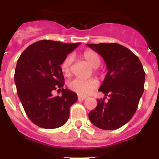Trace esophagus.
Instances as JSON below:
<instances>
[{"mask_svg":"<svg viewBox=\"0 0 159 159\" xmlns=\"http://www.w3.org/2000/svg\"><path fill=\"white\" fill-rule=\"evenodd\" d=\"M86 99V97L85 96H82V95H78V99L79 100H84V99Z\"/></svg>","mask_w":159,"mask_h":159,"instance_id":"34e87169","label":"esophagus"}]
</instances>
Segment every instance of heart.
I'll list each match as a JSON object with an SVG mask.
<instances>
[{
  "label": "heart",
  "instance_id": "obj_1",
  "mask_svg": "<svg viewBox=\"0 0 159 159\" xmlns=\"http://www.w3.org/2000/svg\"><path fill=\"white\" fill-rule=\"evenodd\" d=\"M83 58L93 68H97L100 65L101 58L96 52L92 49H87L83 52ZM73 57L68 55L64 58L60 65L61 70L65 75H69L71 73V66L72 64ZM99 83L95 79L83 80V79H74L68 84V88L74 92L81 95H88L98 87Z\"/></svg>",
  "mask_w": 159,
  "mask_h": 159
}]
</instances>
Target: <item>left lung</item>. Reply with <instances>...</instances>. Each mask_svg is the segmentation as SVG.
Instances as JSON below:
<instances>
[{"instance_id": "8db88e82", "label": "left lung", "mask_w": 159, "mask_h": 159, "mask_svg": "<svg viewBox=\"0 0 159 159\" xmlns=\"http://www.w3.org/2000/svg\"><path fill=\"white\" fill-rule=\"evenodd\" d=\"M103 58L108 71L99 91L109 97L98 99L88 117L102 130H116L128 123L135 113L144 91L145 71L137 56L116 43H88Z\"/></svg>"}]
</instances>
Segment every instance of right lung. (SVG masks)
<instances>
[{
	"label": "right lung",
	"instance_id": "right-lung-1",
	"mask_svg": "<svg viewBox=\"0 0 159 159\" xmlns=\"http://www.w3.org/2000/svg\"><path fill=\"white\" fill-rule=\"evenodd\" d=\"M80 44L40 40L29 46L18 59L14 75L17 95L28 117L38 127L57 128L69 118L77 94L63 88L60 64ZM55 89L61 90L62 95L53 97Z\"/></svg>",
	"mask_w": 159,
	"mask_h": 159
}]
</instances>
